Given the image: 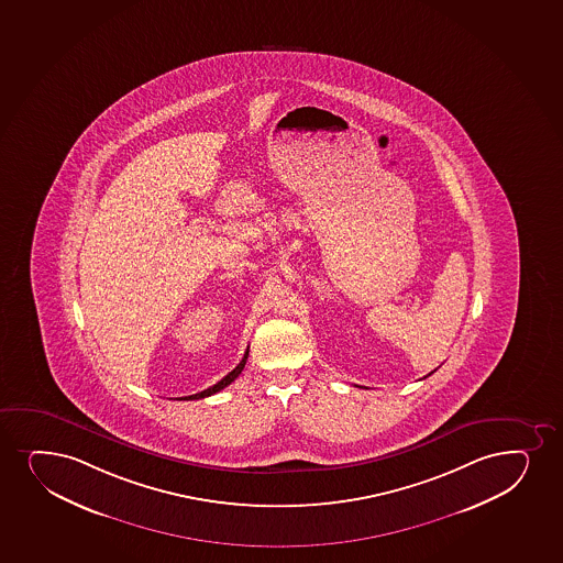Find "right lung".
<instances>
[{"mask_svg": "<svg viewBox=\"0 0 563 563\" xmlns=\"http://www.w3.org/2000/svg\"><path fill=\"white\" fill-rule=\"evenodd\" d=\"M246 357H249V349H246L245 356H243V360L239 362L238 367H235L233 371H230V373H228V375H225L222 380H219V383L214 384V386H211V388H207V390L199 391V394H194V396L180 397V399H201V397H209L212 396V394H217V391L224 390L228 384H232L233 380H235V378L241 375V371H243V367H245L246 364Z\"/></svg>", "mask_w": 563, "mask_h": 563, "instance_id": "1", "label": "right lung"}]
</instances>
